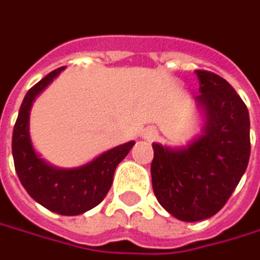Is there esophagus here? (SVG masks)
<instances>
[{
  "label": "esophagus",
  "mask_w": 260,
  "mask_h": 260,
  "mask_svg": "<svg viewBox=\"0 0 260 260\" xmlns=\"http://www.w3.org/2000/svg\"><path fill=\"white\" fill-rule=\"evenodd\" d=\"M141 137L147 140V141H153V140H156L157 138V131L154 129V128H145L141 132Z\"/></svg>",
  "instance_id": "34e87169"
}]
</instances>
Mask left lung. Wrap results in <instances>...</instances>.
Returning a JSON list of instances; mask_svg holds the SVG:
<instances>
[{"label":"left lung","instance_id":"8db88e82","mask_svg":"<svg viewBox=\"0 0 260 260\" xmlns=\"http://www.w3.org/2000/svg\"><path fill=\"white\" fill-rule=\"evenodd\" d=\"M197 110L202 131L185 145L153 143V191L161 207L184 222L207 219L218 213L250 157L249 110L223 78L196 70Z\"/></svg>","mask_w":260,"mask_h":260}]
</instances>
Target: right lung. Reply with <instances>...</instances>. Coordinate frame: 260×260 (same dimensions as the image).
<instances>
[{
    "label": "right lung",
    "mask_w": 260,
    "mask_h": 260,
    "mask_svg": "<svg viewBox=\"0 0 260 260\" xmlns=\"http://www.w3.org/2000/svg\"><path fill=\"white\" fill-rule=\"evenodd\" d=\"M64 69L53 70L27 91L13 129L11 148L16 172L27 194L51 212L75 216L103 202L112 187L116 166L126 157L135 141L116 145L76 168H58L39 156L29 132L30 109L35 99Z\"/></svg>",
    "instance_id": "obj_1"
}]
</instances>
